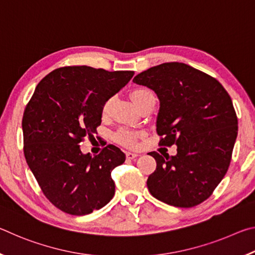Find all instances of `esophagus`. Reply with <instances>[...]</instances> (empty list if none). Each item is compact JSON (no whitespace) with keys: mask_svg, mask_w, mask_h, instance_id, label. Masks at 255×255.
I'll return each instance as SVG.
<instances>
[{"mask_svg":"<svg viewBox=\"0 0 255 255\" xmlns=\"http://www.w3.org/2000/svg\"><path fill=\"white\" fill-rule=\"evenodd\" d=\"M137 156H139V154L132 153V152H127V153H126V157H127L128 159H133V158H136Z\"/></svg>","mask_w":255,"mask_h":255,"instance_id":"1","label":"esophagus"}]
</instances>
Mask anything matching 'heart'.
Segmentation results:
<instances>
[{
    "instance_id": "heart-1",
    "label": "heart",
    "mask_w": 255,
    "mask_h": 255,
    "mask_svg": "<svg viewBox=\"0 0 255 255\" xmlns=\"http://www.w3.org/2000/svg\"><path fill=\"white\" fill-rule=\"evenodd\" d=\"M130 98L132 102L135 103L137 108H139L143 103H145L149 99L154 98V94L149 91L148 89L145 88H138L135 89L130 93ZM111 99H108L102 105V115L107 116L109 114L110 108H111ZM116 139H117L120 144H123L127 147H135L137 145V133L133 132L129 129L122 128L116 132Z\"/></svg>"
}]
</instances>
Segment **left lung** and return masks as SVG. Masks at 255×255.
<instances>
[{"label": "left lung", "instance_id": "8db88e82", "mask_svg": "<svg viewBox=\"0 0 255 255\" xmlns=\"http://www.w3.org/2000/svg\"><path fill=\"white\" fill-rule=\"evenodd\" d=\"M133 83L156 93L159 145H176V155L150 152L156 170L148 176L154 198L190 208L211 196L230 166L237 137L231 97L219 82L183 63L172 62L139 73Z\"/></svg>", "mask_w": 255, "mask_h": 255}]
</instances>
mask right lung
<instances>
[{
  "instance_id": "add662e5",
  "label": "right lung",
  "mask_w": 255,
  "mask_h": 255,
  "mask_svg": "<svg viewBox=\"0 0 255 255\" xmlns=\"http://www.w3.org/2000/svg\"><path fill=\"white\" fill-rule=\"evenodd\" d=\"M132 76V71L60 67L38 83L25 107V161L47 199L64 213L91 214L114 198L111 171L126 155L108 145L91 156L81 152L80 143L97 132L102 105Z\"/></svg>"
}]
</instances>
